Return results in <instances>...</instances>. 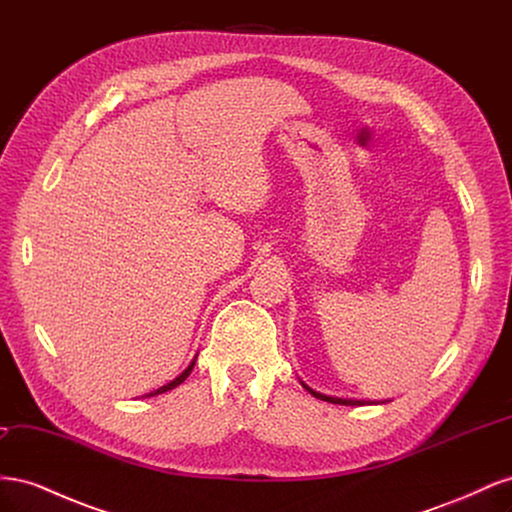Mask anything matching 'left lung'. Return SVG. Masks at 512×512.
I'll return each instance as SVG.
<instances>
[{
  "instance_id": "8db88e82",
  "label": "left lung",
  "mask_w": 512,
  "mask_h": 512,
  "mask_svg": "<svg viewBox=\"0 0 512 512\" xmlns=\"http://www.w3.org/2000/svg\"><path fill=\"white\" fill-rule=\"evenodd\" d=\"M301 386L305 391L312 393L316 399H322V401H331V404H339V406H376V404H386V401L391 399H354V397H337V395H324L320 391H314L312 386H307L301 378H299Z\"/></svg>"
}]
</instances>
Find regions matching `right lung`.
I'll list each match as a JSON object with an SVG mask.
<instances>
[{"label": "right lung", "instance_id": "obj_1", "mask_svg": "<svg viewBox=\"0 0 512 512\" xmlns=\"http://www.w3.org/2000/svg\"><path fill=\"white\" fill-rule=\"evenodd\" d=\"M198 356V354H196ZM196 356H194V359H192V363L188 365V367H185L183 371H181V374L175 378V380H170L168 384H164V386H160V389H156V391H151V393H147L145 397H153V395H160V393H166V391H173L175 389V386H179L185 378H188L190 376V371L194 369V365H196Z\"/></svg>", "mask_w": 512, "mask_h": 512}]
</instances>
